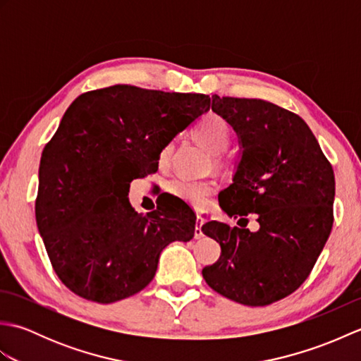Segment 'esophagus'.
Returning a JSON list of instances; mask_svg holds the SVG:
<instances>
[{
  "label": "esophagus",
  "mask_w": 361,
  "mask_h": 361,
  "mask_svg": "<svg viewBox=\"0 0 361 361\" xmlns=\"http://www.w3.org/2000/svg\"><path fill=\"white\" fill-rule=\"evenodd\" d=\"M202 225H203V219H202L200 216H197V220H195V231H194V237H195V239H202V237H203Z\"/></svg>",
  "instance_id": "34e87169"
}]
</instances>
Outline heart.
<instances>
[{
    "label": "heart",
    "instance_id": "heart-1",
    "mask_svg": "<svg viewBox=\"0 0 361 361\" xmlns=\"http://www.w3.org/2000/svg\"><path fill=\"white\" fill-rule=\"evenodd\" d=\"M194 140L208 150L211 155H220L225 152L231 140V132L226 121L216 113H208L198 121L194 128ZM172 153V144H167L159 153L161 161H167ZM169 190L175 197L181 198L186 203L203 208L208 204L214 194V185L209 181H192V180H173L169 183Z\"/></svg>",
    "mask_w": 361,
    "mask_h": 361
}]
</instances>
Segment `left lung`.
Returning <instances> with one entry per match:
<instances>
[{
	"mask_svg": "<svg viewBox=\"0 0 361 361\" xmlns=\"http://www.w3.org/2000/svg\"><path fill=\"white\" fill-rule=\"evenodd\" d=\"M212 111L234 128L240 145L233 183L219 194V204L245 225L206 221L202 231L220 243L221 255L202 274L235 302L273 304L309 278L332 231L334 169L295 113L262 99L217 94ZM248 213L259 221L257 232L244 228Z\"/></svg>",
	"mask_w": 361,
	"mask_h": 361,
	"instance_id": "left-lung-1",
	"label": "left lung"
}]
</instances>
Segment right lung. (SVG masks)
<instances>
[{
	"mask_svg": "<svg viewBox=\"0 0 361 361\" xmlns=\"http://www.w3.org/2000/svg\"><path fill=\"white\" fill-rule=\"evenodd\" d=\"M211 97L114 85L68 106L38 169L35 219L54 271L73 293L110 304L147 287L159 255L194 237L195 219L137 214L130 183L158 171L164 145L209 110Z\"/></svg>",
	"mask_w": 361,
	"mask_h": 361,
	"instance_id": "right-lung-1",
	"label": "right lung"
}]
</instances>
